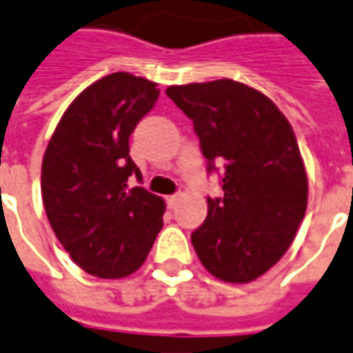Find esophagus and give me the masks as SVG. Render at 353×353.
Wrapping results in <instances>:
<instances>
[{
  "instance_id": "1",
  "label": "esophagus",
  "mask_w": 353,
  "mask_h": 353,
  "mask_svg": "<svg viewBox=\"0 0 353 353\" xmlns=\"http://www.w3.org/2000/svg\"><path fill=\"white\" fill-rule=\"evenodd\" d=\"M182 194H171V196H167V202H169V205H174L179 200H181Z\"/></svg>"
}]
</instances>
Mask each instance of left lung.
Masks as SVG:
<instances>
[{
	"label": "left lung",
	"instance_id": "8db88e82",
	"mask_svg": "<svg viewBox=\"0 0 353 353\" xmlns=\"http://www.w3.org/2000/svg\"><path fill=\"white\" fill-rule=\"evenodd\" d=\"M167 94L194 122L208 171L223 167V198H208L194 250L219 280H256L285 254L307 210L292 124L266 94L233 79L172 85Z\"/></svg>",
	"mask_w": 353,
	"mask_h": 353
}]
</instances>
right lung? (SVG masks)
Masks as SVG:
<instances>
[{
	"label": "right lung",
	"mask_w": 353,
	"mask_h": 353,
	"mask_svg": "<svg viewBox=\"0 0 353 353\" xmlns=\"http://www.w3.org/2000/svg\"><path fill=\"white\" fill-rule=\"evenodd\" d=\"M157 83L116 72L89 85L68 110L42 159V202L72 260L97 278H126L145 262L165 202L130 179V134L153 108Z\"/></svg>",
	"instance_id": "obj_1"
}]
</instances>
